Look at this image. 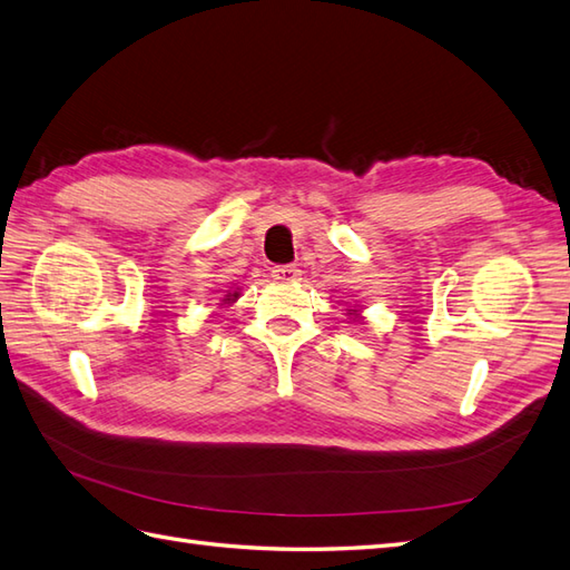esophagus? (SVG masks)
<instances>
[{"mask_svg": "<svg viewBox=\"0 0 570 570\" xmlns=\"http://www.w3.org/2000/svg\"><path fill=\"white\" fill-rule=\"evenodd\" d=\"M272 276L279 284H291V282H298L301 269L294 267V264H279V267L272 269Z\"/></svg>", "mask_w": 570, "mask_h": 570, "instance_id": "1", "label": "esophagus"}]
</instances>
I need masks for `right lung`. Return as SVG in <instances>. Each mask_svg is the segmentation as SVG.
<instances>
[{"mask_svg":"<svg viewBox=\"0 0 570 570\" xmlns=\"http://www.w3.org/2000/svg\"><path fill=\"white\" fill-rule=\"evenodd\" d=\"M233 296H235V294H233Z\"/></svg>","mask_w":570,"mask_h":570,"instance_id":"obj_1","label":"right lung"}]
</instances>
